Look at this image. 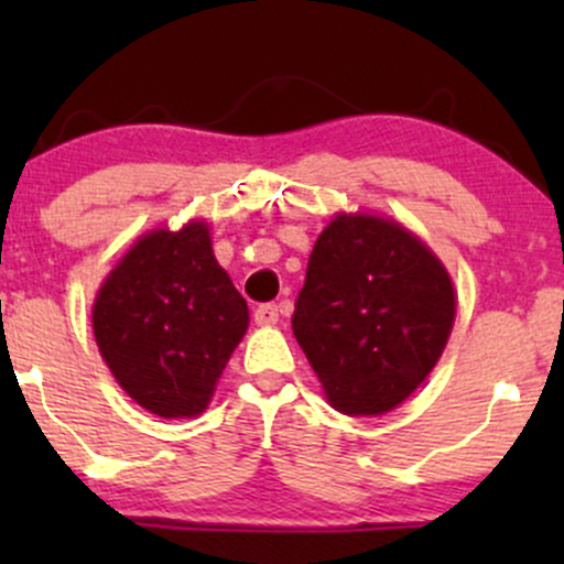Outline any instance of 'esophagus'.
<instances>
[{
	"mask_svg": "<svg viewBox=\"0 0 564 564\" xmlns=\"http://www.w3.org/2000/svg\"><path fill=\"white\" fill-rule=\"evenodd\" d=\"M278 318H281V313H278V304H260V307L254 310L257 326H275Z\"/></svg>",
	"mask_w": 564,
	"mask_h": 564,
	"instance_id": "1",
	"label": "esophagus"
}]
</instances>
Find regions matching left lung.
Instances as JSON below:
<instances>
[{
    "instance_id": "1",
    "label": "left lung",
    "mask_w": 564,
    "mask_h": 564,
    "mask_svg": "<svg viewBox=\"0 0 564 564\" xmlns=\"http://www.w3.org/2000/svg\"><path fill=\"white\" fill-rule=\"evenodd\" d=\"M453 321L443 260L398 219L358 209L321 230L291 326L334 411L384 416L430 377Z\"/></svg>"
}]
</instances>
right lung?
Segmentation results:
<instances>
[{
  "instance_id": "add662e5",
  "label": "right lung",
  "mask_w": 564,
  "mask_h": 564,
  "mask_svg": "<svg viewBox=\"0 0 564 564\" xmlns=\"http://www.w3.org/2000/svg\"><path fill=\"white\" fill-rule=\"evenodd\" d=\"M249 328V307L212 249L206 219L153 228L97 289L93 334L129 398L161 419L204 413Z\"/></svg>"
}]
</instances>
